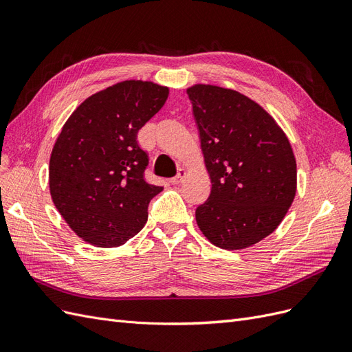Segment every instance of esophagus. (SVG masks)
<instances>
[{
    "label": "esophagus",
    "mask_w": 352,
    "mask_h": 352,
    "mask_svg": "<svg viewBox=\"0 0 352 352\" xmlns=\"http://www.w3.org/2000/svg\"><path fill=\"white\" fill-rule=\"evenodd\" d=\"M185 177H186V170H185V168H179L177 175H176L175 177L170 179V182H172V184H176V185H177V184H182Z\"/></svg>",
    "instance_id": "1"
}]
</instances>
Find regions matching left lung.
Wrapping results in <instances>:
<instances>
[{
    "label": "left lung",
    "instance_id": "left-lung-1",
    "mask_svg": "<svg viewBox=\"0 0 352 352\" xmlns=\"http://www.w3.org/2000/svg\"><path fill=\"white\" fill-rule=\"evenodd\" d=\"M186 92L211 179L210 197L195 210L198 226L220 248L251 247L294 201L291 144L267 111L236 91L195 85Z\"/></svg>",
    "mask_w": 352,
    "mask_h": 352
}]
</instances>
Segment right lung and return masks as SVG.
Returning a JSON list of instances; mask_svg holds the SVG:
<instances>
[{"label": "right lung", "instance_id": "1", "mask_svg": "<svg viewBox=\"0 0 352 352\" xmlns=\"http://www.w3.org/2000/svg\"><path fill=\"white\" fill-rule=\"evenodd\" d=\"M167 97L166 87L124 80L85 100L63 126L50 158V192L82 239L119 247L144 228L163 186L145 180L148 154L136 136Z\"/></svg>", "mask_w": 352, "mask_h": 352}]
</instances>
